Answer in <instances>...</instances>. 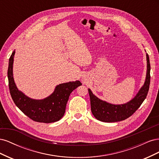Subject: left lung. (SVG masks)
Returning <instances> with one entry per match:
<instances>
[{
	"label": "left lung",
	"instance_id": "8db88e82",
	"mask_svg": "<svg viewBox=\"0 0 159 159\" xmlns=\"http://www.w3.org/2000/svg\"><path fill=\"white\" fill-rule=\"evenodd\" d=\"M147 71L146 80L140 91L131 101L123 105H112L95 96L89 89L91 109L94 117L101 121L112 123L123 121L129 118L141 106L147 98L151 80V65L148 55L147 54Z\"/></svg>",
	"mask_w": 159,
	"mask_h": 159
}]
</instances>
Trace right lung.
Wrapping results in <instances>:
<instances>
[{
	"mask_svg": "<svg viewBox=\"0 0 159 159\" xmlns=\"http://www.w3.org/2000/svg\"><path fill=\"white\" fill-rule=\"evenodd\" d=\"M9 58L8 79L9 90L13 102L26 116L36 122L50 123L59 121L64 116L66 107L70 93L81 85L80 81H70L56 86L54 92L48 98L42 100L32 99L19 91L14 81L12 64L14 55Z\"/></svg>",
	"mask_w": 159,
	"mask_h": 159,
	"instance_id": "right-lung-1",
	"label": "right lung"
}]
</instances>
